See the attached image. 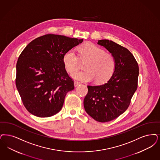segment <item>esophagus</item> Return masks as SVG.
I'll return each mask as SVG.
<instances>
[{
    "label": "esophagus",
    "instance_id": "1",
    "mask_svg": "<svg viewBox=\"0 0 160 160\" xmlns=\"http://www.w3.org/2000/svg\"><path fill=\"white\" fill-rule=\"evenodd\" d=\"M80 84V83L79 82L76 81V82H74V86H75V87H77V86H78Z\"/></svg>",
    "mask_w": 160,
    "mask_h": 160
}]
</instances>
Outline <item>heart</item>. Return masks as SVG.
Masks as SVG:
<instances>
[{
  "instance_id": "heart-1",
  "label": "heart",
  "mask_w": 160,
  "mask_h": 160,
  "mask_svg": "<svg viewBox=\"0 0 160 160\" xmlns=\"http://www.w3.org/2000/svg\"><path fill=\"white\" fill-rule=\"evenodd\" d=\"M78 56L75 52L70 50L64 54L63 62L66 70L72 72L78 68L80 61L86 62L84 68L86 70L76 71L71 74L74 79L82 82H91L95 79L97 83L107 81L112 75L115 68V59L109 53L91 43L82 45L78 48Z\"/></svg>"
}]
</instances>
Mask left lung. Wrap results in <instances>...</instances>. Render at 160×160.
Masks as SVG:
<instances>
[{
  "instance_id": "8db88e82",
  "label": "left lung",
  "mask_w": 160,
  "mask_h": 160,
  "mask_svg": "<svg viewBox=\"0 0 160 160\" xmlns=\"http://www.w3.org/2000/svg\"><path fill=\"white\" fill-rule=\"evenodd\" d=\"M114 58L115 68L107 83L88 86L84 99L86 112L97 122L114 120L128 109L138 88L139 66L128 49L109 40H98Z\"/></svg>"
}]
</instances>
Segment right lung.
<instances>
[{
  "instance_id": "add662e5",
  "label": "right lung",
  "mask_w": 160,
  "mask_h": 160,
  "mask_svg": "<svg viewBox=\"0 0 160 160\" xmlns=\"http://www.w3.org/2000/svg\"><path fill=\"white\" fill-rule=\"evenodd\" d=\"M83 40L46 34L33 40L21 52L15 83L24 107L32 114L43 118L61 111L67 93L74 89L63 57Z\"/></svg>"
}]
</instances>
